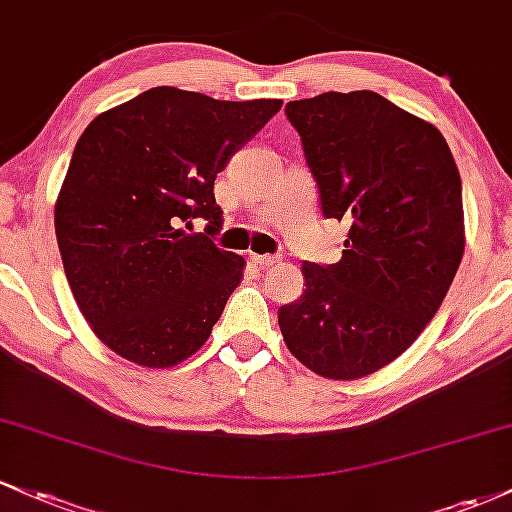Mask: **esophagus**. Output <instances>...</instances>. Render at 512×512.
<instances>
[{"label":"esophagus","instance_id":"1","mask_svg":"<svg viewBox=\"0 0 512 512\" xmlns=\"http://www.w3.org/2000/svg\"><path fill=\"white\" fill-rule=\"evenodd\" d=\"M250 260L255 262V265H260V267H269V265H277L279 257H274V255H257V252H250Z\"/></svg>","mask_w":512,"mask_h":512}]
</instances>
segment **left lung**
Instances as JSON below:
<instances>
[{"label":"left lung","mask_w":512,"mask_h":512,"mask_svg":"<svg viewBox=\"0 0 512 512\" xmlns=\"http://www.w3.org/2000/svg\"><path fill=\"white\" fill-rule=\"evenodd\" d=\"M323 216L350 223L338 265H303L279 308L289 352L323 379L355 381L418 340L464 255L462 179L445 136L381 94L286 104Z\"/></svg>","instance_id":"8db88e82"}]
</instances>
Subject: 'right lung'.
<instances>
[{
    "label": "right lung",
    "instance_id": "obj_1",
    "mask_svg": "<svg viewBox=\"0 0 512 512\" xmlns=\"http://www.w3.org/2000/svg\"><path fill=\"white\" fill-rule=\"evenodd\" d=\"M282 109L153 87L84 128L55 201L72 296L111 352L148 369L209 340L245 260L179 223L221 226L216 174Z\"/></svg>",
    "mask_w": 512,
    "mask_h": 512
}]
</instances>
